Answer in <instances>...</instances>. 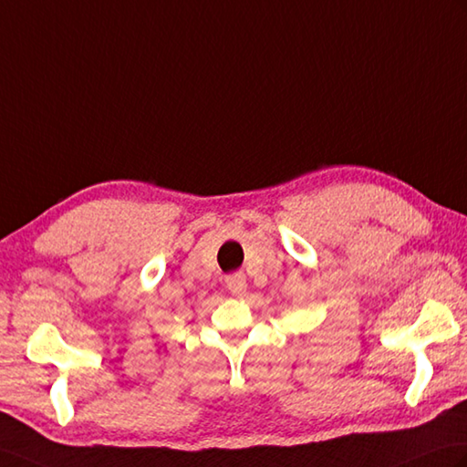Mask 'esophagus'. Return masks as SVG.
<instances>
[{
    "label": "esophagus",
    "mask_w": 467,
    "mask_h": 467,
    "mask_svg": "<svg viewBox=\"0 0 467 467\" xmlns=\"http://www.w3.org/2000/svg\"><path fill=\"white\" fill-rule=\"evenodd\" d=\"M224 283H226V286H229L233 295H236V296H241L246 292V276L243 273L229 275V276H226Z\"/></svg>",
    "instance_id": "obj_1"
}]
</instances>
